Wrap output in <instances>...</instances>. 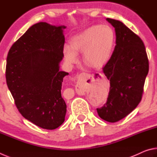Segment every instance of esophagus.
<instances>
[{"label": "esophagus", "mask_w": 157, "mask_h": 157, "mask_svg": "<svg viewBox=\"0 0 157 157\" xmlns=\"http://www.w3.org/2000/svg\"><path fill=\"white\" fill-rule=\"evenodd\" d=\"M90 75L88 73H80L79 75L77 77V79H78V82H77L76 84V90L78 91L79 94H83L84 92V90L83 89V85L86 82V81L88 79Z\"/></svg>", "instance_id": "34e87169"}]
</instances>
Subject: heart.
Here are the masks:
<instances>
[{
    "instance_id": "1",
    "label": "heart",
    "mask_w": 157,
    "mask_h": 157,
    "mask_svg": "<svg viewBox=\"0 0 157 157\" xmlns=\"http://www.w3.org/2000/svg\"><path fill=\"white\" fill-rule=\"evenodd\" d=\"M114 33L106 25H93L71 39V48L64 49L66 61L75 63L78 52H84L83 60L87 66L99 68L106 64L111 57L114 45Z\"/></svg>"
}]
</instances>
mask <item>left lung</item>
<instances>
[{"instance_id": "left-lung-1", "label": "left lung", "mask_w": 157, "mask_h": 157, "mask_svg": "<svg viewBox=\"0 0 157 157\" xmlns=\"http://www.w3.org/2000/svg\"><path fill=\"white\" fill-rule=\"evenodd\" d=\"M116 32V46L103 68L110 82L107 102L98 108L99 116L109 123L124 118L142 99L149 60L142 39L121 21L107 18Z\"/></svg>"}]
</instances>
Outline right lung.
Segmentation results:
<instances>
[{"mask_svg":"<svg viewBox=\"0 0 157 157\" xmlns=\"http://www.w3.org/2000/svg\"><path fill=\"white\" fill-rule=\"evenodd\" d=\"M65 26L40 22L14 43L7 57L5 78L16 107L25 119L46 129H55L65 120L59 71L63 57Z\"/></svg>","mask_w":157,"mask_h":157,"instance_id":"add662e5","label":"right lung"}]
</instances>
